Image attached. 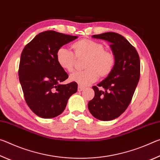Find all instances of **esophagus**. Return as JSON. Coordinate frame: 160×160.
Here are the masks:
<instances>
[{
  "label": "esophagus",
  "instance_id": "obj_1",
  "mask_svg": "<svg viewBox=\"0 0 160 160\" xmlns=\"http://www.w3.org/2000/svg\"><path fill=\"white\" fill-rule=\"evenodd\" d=\"M83 90H84V88H83V87L80 86V85L78 86V92H82Z\"/></svg>",
  "mask_w": 160,
  "mask_h": 160
}]
</instances>
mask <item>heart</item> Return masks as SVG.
<instances>
[{"label": "heart", "mask_w": 160, "mask_h": 160, "mask_svg": "<svg viewBox=\"0 0 160 160\" xmlns=\"http://www.w3.org/2000/svg\"><path fill=\"white\" fill-rule=\"evenodd\" d=\"M74 53L66 48H59L56 52V60L61 68L68 72L73 71L76 58H86L84 71L70 75V80L80 86H88L96 82L99 76L107 77L113 71L116 64V56L113 52L104 49L103 44L94 40L84 39L72 45Z\"/></svg>", "instance_id": "obj_1"}]
</instances>
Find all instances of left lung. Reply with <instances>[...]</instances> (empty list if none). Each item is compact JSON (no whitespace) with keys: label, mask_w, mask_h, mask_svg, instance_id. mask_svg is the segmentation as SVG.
<instances>
[{"label":"left lung","mask_w":160,"mask_h":160,"mask_svg":"<svg viewBox=\"0 0 160 160\" xmlns=\"http://www.w3.org/2000/svg\"><path fill=\"white\" fill-rule=\"evenodd\" d=\"M92 37L111 43L116 64L107 78L92 87L94 97L88 109L99 120L111 121L122 114L131 102L140 79V57L133 46L118 33L105 32Z\"/></svg>","instance_id":"8db88e82"}]
</instances>
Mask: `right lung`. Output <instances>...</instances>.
<instances>
[{
    "mask_svg": "<svg viewBox=\"0 0 160 160\" xmlns=\"http://www.w3.org/2000/svg\"><path fill=\"white\" fill-rule=\"evenodd\" d=\"M77 38L45 31L28 43L21 53L19 80L27 104L39 117L51 118L60 115L69 97L78 90L76 82L61 83L68 75L56 60L58 48Z\"/></svg>",
    "mask_w": 160,
    "mask_h": 160,
    "instance_id": "right-lung-1",
    "label": "right lung"
}]
</instances>
